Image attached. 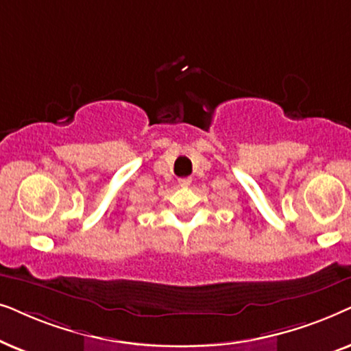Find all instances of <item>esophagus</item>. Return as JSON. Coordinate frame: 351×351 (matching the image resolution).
<instances>
[{
    "instance_id": "1",
    "label": "esophagus",
    "mask_w": 351,
    "mask_h": 351,
    "mask_svg": "<svg viewBox=\"0 0 351 351\" xmlns=\"http://www.w3.org/2000/svg\"><path fill=\"white\" fill-rule=\"evenodd\" d=\"M191 181H193L191 178H180L178 183H180V186H183V188H188V186L191 184Z\"/></svg>"
}]
</instances>
